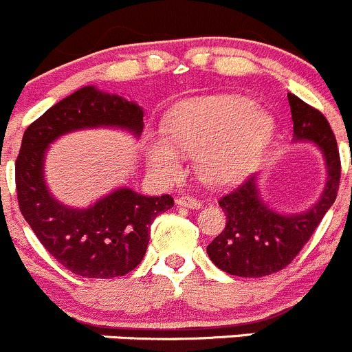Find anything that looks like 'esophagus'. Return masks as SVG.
Returning a JSON list of instances; mask_svg holds the SVG:
<instances>
[{"label":"esophagus","instance_id":"esophagus-1","mask_svg":"<svg viewBox=\"0 0 352 352\" xmlns=\"http://www.w3.org/2000/svg\"><path fill=\"white\" fill-rule=\"evenodd\" d=\"M175 203L179 206H184V208H191V210L201 208V201L192 198V196H179V198L175 199Z\"/></svg>","mask_w":352,"mask_h":352}]
</instances>
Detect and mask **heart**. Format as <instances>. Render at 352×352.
I'll return each instance as SVG.
<instances>
[{"mask_svg": "<svg viewBox=\"0 0 352 352\" xmlns=\"http://www.w3.org/2000/svg\"><path fill=\"white\" fill-rule=\"evenodd\" d=\"M272 133V116L250 98H192L173 113L168 133H149L147 160L157 175L172 179L182 168V151L198 153V175L212 186H228L254 170Z\"/></svg>", "mask_w": 352, "mask_h": 352, "instance_id": "heart-1", "label": "heart"}]
</instances>
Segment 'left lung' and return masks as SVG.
<instances>
[{"mask_svg":"<svg viewBox=\"0 0 352 352\" xmlns=\"http://www.w3.org/2000/svg\"><path fill=\"white\" fill-rule=\"evenodd\" d=\"M294 121V140L320 147L327 166V184L316 205L302 213H285L269 208L261 198L257 177L252 175L219 205L226 213V228L208 246L206 254L224 272L241 278H262L287 267L309 241L324 213L337 198L340 182V156L327 118L288 94Z\"/></svg>","mask_w":352,"mask_h":352,"instance_id":"left-lung-1","label":"left lung"}]
</instances>
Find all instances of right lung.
<instances>
[{"label": "right lung", "mask_w": 352, "mask_h": 352, "mask_svg": "<svg viewBox=\"0 0 352 352\" xmlns=\"http://www.w3.org/2000/svg\"><path fill=\"white\" fill-rule=\"evenodd\" d=\"M98 126L121 128L140 137L144 111L135 102L95 87L62 98L24 131L15 161V186L22 215L48 254L74 274L109 280L140 264L151 224L172 208L173 198L142 196L121 187L88 208L57 201L43 175L48 146L65 133Z\"/></svg>", "instance_id": "obj_1"}]
</instances>
